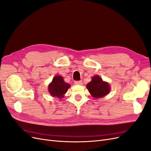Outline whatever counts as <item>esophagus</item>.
Masks as SVG:
<instances>
[{"mask_svg":"<svg viewBox=\"0 0 151 151\" xmlns=\"http://www.w3.org/2000/svg\"><path fill=\"white\" fill-rule=\"evenodd\" d=\"M75 84H78V85H81L83 84V81H75L74 82Z\"/></svg>","mask_w":151,"mask_h":151,"instance_id":"34e87169","label":"esophagus"}]
</instances>
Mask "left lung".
<instances>
[{
  "instance_id": "8db88e82",
  "label": "left lung",
  "mask_w": 151,
  "mask_h": 151,
  "mask_svg": "<svg viewBox=\"0 0 151 151\" xmlns=\"http://www.w3.org/2000/svg\"><path fill=\"white\" fill-rule=\"evenodd\" d=\"M87 88L92 96L96 98L106 96L110 89L109 84L104 82L98 76L93 77L92 81L87 84Z\"/></svg>"
}]
</instances>
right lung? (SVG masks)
I'll use <instances>...</instances> for the list:
<instances>
[{"mask_svg": "<svg viewBox=\"0 0 151 151\" xmlns=\"http://www.w3.org/2000/svg\"><path fill=\"white\" fill-rule=\"evenodd\" d=\"M70 84L65 83L63 77L58 76L53 79V81L48 86V91L53 96L63 98L67 89L70 88Z\"/></svg>", "mask_w": 151, "mask_h": 151, "instance_id": "1", "label": "right lung"}]
</instances>
